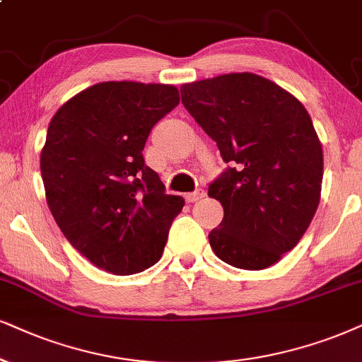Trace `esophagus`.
<instances>
[{
    "label": "esophagus",
    "instance_id": "34e87169",
    "mask_svg": "<svg viewBox=\"0 0 362 362\" xmlns=\"http://www.w3.org/2000/svg\"><path fill=\"white\" fill-rule=\"evenodd\" d=\"M204 197H205L204 190H195V192H190V194H187L185 200L187 202H197V200L204 199Z\"/></svg>",
    "mask_w": 362,
    "mask_h": 362
}]
</instances>
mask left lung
Returning a JSON list of instances; mask_svg holds the SVG:
<instances>
[{
	"instance_id": "obj_1",
	"label": "left lung",
	"mask_w": 362,
	"mask_h": 362,
	"mask_svg": "<svg viewBox=\"0 0 362 362\" xmlns=\"http://www.w3.org/2000/svg\"><path fill=\"white\" fill-rule=\"evenodd\" d=\"M182 103L234 163L209 187L223 207L209 234L218 259L262 271L299 244L321 200L324 157L308 110L255 73L180 86Z\"/></svg>"
}]
</instances>
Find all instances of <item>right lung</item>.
I'll use <instances>...</instances> for the list:
<instances>
[{
    "label": "right lung",
    "mask_w": 362,
    "mask_h": 362,
    "mask_svg": "<svg viewBox=\"0 0 362 362\" xmlns=\"http://www.w3.org/2000/svg\"><path fill=\"white\" fill-rule=\"evenodd\" d=\"M178 102L173 85L103 81L71 97L49 122L40 157L49 212L102 271L130 276L162 257L185 200L165 194L141 152Z\"/></svg>",
    "instance_id": "1"
}]
</instances>
